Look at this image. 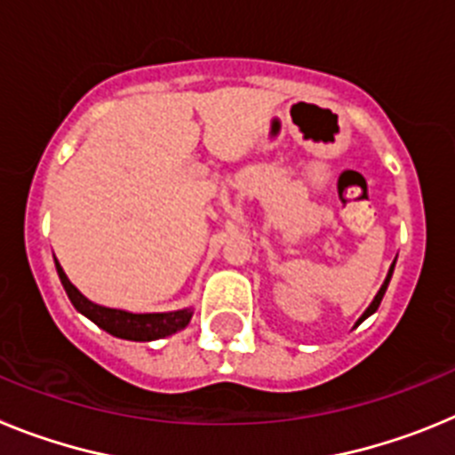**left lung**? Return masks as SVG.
<instances>
[{
	"mask_svg": "<svg viewBox=\"0 0 455 455\" xmlns=\"http://www.w3.org/2000/svg\"><path fill=\"white\" fill-rule=\"evenodd\" d=\"M392 273H394V264H392V267H389V273H387V277H385V283H383V287L378 289V293H376V299H373V300H371V305H369V307H367V309H364V315H363V316H360V319H357V323H355V325H360V323H363V321H364V319H367V316H371V315H373V312H376V309H378V305H380V300H383L385 291H387V284H389V277H392Z\"/></svg>",
	"mask_w": 455,
	"mask_h": 455,
	"instance_id": "left-lung-1",
	"label": "left lung"
}]
</instances>
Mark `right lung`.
<instances>
[{"instance_id":"right-lung-1","label":"right lung","mask_w":455,"mask_h":455,"mask_svg":"<svg viewBox=\"0 0 455 455\" xmlns=\"http://www.w3.org/2000/svg\"><path fill=\"white\" fill-rule=\"evenodd\" d=\"M56 273L61 277V284L66 289L68 299L75 305L77 312H82L84 316L98 323L102 331H107L108 335L120 337V339L130 341H152L162 339V337L172 335V332L187 328L188 321L193 316V309H178V312H152V315H134V312H124V309H114L104 307V305L92 303L79 291L75 284L68 280V275L63 273L61 264L56 262Z\"/></svg>"}]
</instances>
